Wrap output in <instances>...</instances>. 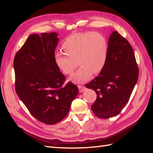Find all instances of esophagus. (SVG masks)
Listing matches in <instances>:
<instances>
[{"label":"esophagus","instance_id":"esophagus-1","mask_svg":"<svg viewBox=\"0 0 153 153\" xmlns=\"http://www.w3.org/2000/svg\"><path fill=\"white\" fill-rule=\"evenodd\" d=\"M78 89H79V91L80 92H84L86 88L84 86H82V85H78Z\"/></svg>","mask_w":153,"mask_h":153}]
</instances>
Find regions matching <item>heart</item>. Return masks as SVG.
<instances>
[{
    "label": "heart",
    "mask_w": 153,
    "mask_h": 153,
    "mask_svg": "<svg viewBox=\"0 0 153 153\" xmlns=\"http://www.w3.org/2000/svg\"><path fill=\"white\" fill-rule=\"evenodd\" d=\"M62 48L65 53H55V62L66 75H71L79 64L80 68L69 78L74 84H84L90 80L93 73L103 70L107 61L108 41L98 32L73 34L64 40Z\"/></svg>",
    "instance_id": "heart-1"
}]
</instances>
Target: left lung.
Returning a JSON list of instances; mask_svg holds the SVG:
<instances>
[{"label":"left lung","instance_id":"8db88e82","mask_svg":"<svg viewBox=\"0 0 153 153\" xmlns=\"http://www.w3.org/2000/svg\"><path fill=\"white\" fill-rule=\"evenodd\" d=\"M106 64L100 75L86 84L97 94L91 109L102 119L114 117L128 103L138 78L133 50L117 31L110 34Z\"/></svg>","mask_w":153,"mask_h":153}]
</instances>
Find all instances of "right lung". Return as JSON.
Masks as SVG:
<instances>
[{"label":"right lung","instance_id":"right-lung-1","mask_svg":"<svg viewBox=\"0 0 153 153\" xmlns=\"http://www.w3.org/2000/svg\"><path fill=\"white\" fill-rule=\"evenodd\" d=\"M56 32L30 34L14 59L15 89L20 99L38 121L54 124L65 118L78 87L69 82L55 62L59 43Z\"/></svg>","mask_w":153,"mask_h":153}]
</instances>
